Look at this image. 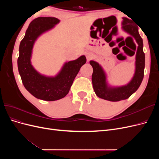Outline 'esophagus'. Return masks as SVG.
I'll use <instances>...</instances> for the list:
<instances>
[{
    "label": "esophagus",
    "mask_w": 159,
    "mask_h": 159,
    "mask_svg": "<svg viewBox=\"0 0 159 159\" xmlns=\"http://www.w3.org/2000/svg\"><path fill=\"white\" fill-rule=\"evenodd\" d=\"M85 57H86V58H87V60H88V61H89V60H91V59L93 58V54H91V53H90V52H87V53H85Z\"/></svg>",
    "instance_id": "34e87169"
}]
</instances>
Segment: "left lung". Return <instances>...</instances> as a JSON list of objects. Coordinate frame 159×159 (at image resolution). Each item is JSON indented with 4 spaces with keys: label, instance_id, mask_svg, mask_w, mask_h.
I'll return each instance as SVG.
<instances>
[{
    "label": "left lung",
    "instance_id": "obj_1",
    "mask_svg": "<svg viewBox=\"0 0 159 159\" xmlns=\"http://www.w3.org/2000/svg\"><path fill=\"white\" fill-rule=\"evenodd\" d=\"M123 19L122 28L123 30L133 36L138 44L136 53L135 72L131 81L128 84L121 87H110L107 83L106 75L102 66L95 61H89L93 70L91 80L95 94L100 98L111 102H119L128 99L138 89L144 77L145 56L143 49V39L139 35L138 26L127 18H123Z\"/></svg>",
    "mask_w": 159,
    "mask_h": 159
}]
</instances>
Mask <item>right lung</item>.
I'll use <instances>...</instances> for the list:
<instances>
[{"label": "right lung", "instance_id": "right-lung-1", "mask_svg": "<svg viewBox=\"0 0 159 159\" xmlns=\"http://www.w3.org/2000/svg\"><path fill=\"white\" fill-rule=\"evenodd\" d=\"M60 20L54 17H38L28 26L25 36L20 42L18 68L22 84L35 98L44 101H56L64 98L81 67L86 62L85 56L66 62L55 77L41 75L33 68L30 58L32 48L38 37L54 28Z\"/></svg>", "mask_w": 159, "mask_h": 159}]
</instances>
